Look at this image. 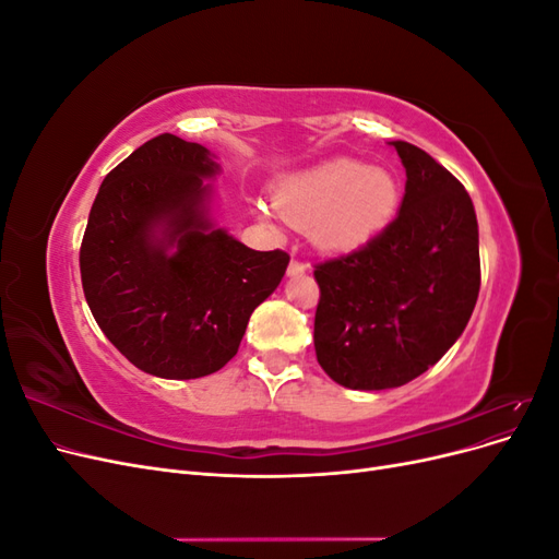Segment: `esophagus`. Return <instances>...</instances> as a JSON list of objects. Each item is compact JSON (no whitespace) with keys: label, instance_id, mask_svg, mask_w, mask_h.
I'll return each mask as SVG.
<instances>
[{"label":"esophagus","instance_id":"34e87169","mask_svg":"<svg viewBox=\"0 0 559 559\" xmlns=\"http://www.w3.org/2000/svg\"><path fill=\"white\" fill-rule=\"evenodd\" d=\"M286 275H289V277H302V275H306V265H302L296 259H292L289 267H286Z\"/></svg>","mask_w":559,"mask_h":559}]
</instances>
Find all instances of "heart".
<instances>
[{
    "label": "heart",
    "instance_id": "b5f03b06",
    "mask_svg": "<svg viewBox=\"0 0 559 559\" xmlns=\"http://www.w3.org/2000/svg\"><path fill=\"white\" fill-rule=\"evenodd\" d=\"M270 202L286 224L308 230L319 249L349 253L392 224L401 183L386 167L333 158L280 179Z\"/></svg>",
    "mask_w": 559,
    "mask_h": 559
}]
</instances>
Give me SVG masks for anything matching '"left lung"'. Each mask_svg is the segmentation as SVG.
Returning a JSON list of instances; mask_svg holds the SVG:
<instances>
[{
	"instance_id": "obj_1",
	"label": "left lung",
	"mask_w": 559,
	"mask_h": 559,
	"mask_svg": "<svg viewBox=\"0 0 559 559\" xmlns=\"http://www.w3.org/2000/svg\"><path fill=\"white\" fill-rule=\"evenodd\" d=\"M405 167L399 216L373 242L319 263L314 349L347 389L380 392L429 370L456 343L480 292L471 195L427 151L389 142Z\"/></svg>"
}]
</instances>
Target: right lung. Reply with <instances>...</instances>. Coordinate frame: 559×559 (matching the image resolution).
Masks as SVG:
<instances>
[{
  "label": "right lung",
  "mask_w": 559,
  "mask_h": 559,
  "mask_svg": "<svg viewBox=\"0 0 559 559\" xmlns=\"http://www.w3.org/2000/svg\"><path fill=\"white\" fill-rule=\"evenodd\" d=\"M207 146L160 134L105 177L81 242V282L97 326L148 376L195 380L224 368L249 317L289 265L216 226Z\"/></svg>",
  "instance_id": "obj_1"
}]
</instances>
